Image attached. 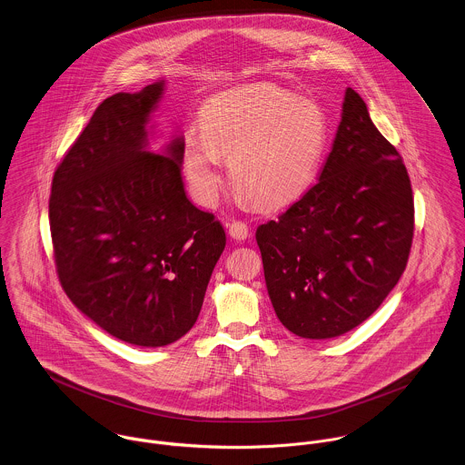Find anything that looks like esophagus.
<instances>
[{"instance_id":"obj_1","label":"esophagus","mask_w":465,"mask_h":465,"mask_svg":"<svg viewBox=\"0 0 465 465\" xmlns=\"http://www.w3.org/2000/svg\"><path fill=\"white\" fill-rule=\"evenodd\" d=\"M229 236L242 242V240H247L249 236V225L245 222H240V220H234L229 223Z\"/></svg>"}]
</instances>
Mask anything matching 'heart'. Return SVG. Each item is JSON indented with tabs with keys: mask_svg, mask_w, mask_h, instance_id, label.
I'll return each mask as SVG.
<instances>
[{
	"mask_svg": "<svg viewBox=\"0 0 465 465\" xmlns=\"http://www.w3.org/2000/svg\"><path fill=\"white\" fill-rule=\"evenodd\" d=\"M330 137L324 109L308 98L256 84L213 96L188 129L181 164L202 203H213L222 181V157L232 186L260 207H281L313 184Z\"/></svg>",
	"mask_w": 465,
	"mask_h": 465,
	"instance_id": "heart-1",
	"label": "heart"
}]
</instances>
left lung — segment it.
Returning <instances> with one entry per match:
<instances>
[{
    "mask_svg": "<svg viewBox=\"0 0 465 465\" xmlns=\"http://www.w3.org/2000/svg\"><path fill=\"white\" fill-rule=\"evenodd\" d=\"M411 238L408 172L347 87L319 183L256 231L277 319L312 340L354 330L398 284Z\"/></svg>",
    "mask_w": 465,
    "mask_h": 465,
    "instance_id": "left-lung-1",
    "label": "left lung"
}]
</instances>
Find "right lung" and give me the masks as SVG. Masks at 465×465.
<instances>
[{"mask_svg": "<svg viewBox=\"0 0 465 465\" xmlns=\"http://www.w3.org/2000/svg\"><path fill=\"white\" fill-rule=\"evenodd\" d=\"M164 91L104 100L57 166L50 229L59 281L104 331L141 347L168 345L199 319L225 231L184 192L181 143L148 152L150 114Z\"/></svg>", "mask_w": 465, "mask_h": 465, "instance_id": "add662e5", "label": "right lung"}]
</instances>
